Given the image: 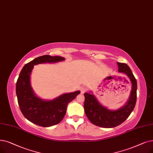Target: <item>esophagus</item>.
Wrapping results in <instances>:
<instances>
[{
	"label": "esophagus",
	"mask_w": 153,
	"mask_h": 153,
	"mask_svg": "<svg viewBox=\"0 0 153 153\" xmlns=\"http://www.w3.org/2000/svg\"><path fill=\"white\" fill-rule=\"evenodd\" d=\"M80 91H81V94H84V93L86 91H87V89H86L85 87H81L80 88Z\"/></svg>",
	"instance_id": "esophagus-1"
}]
</instances>
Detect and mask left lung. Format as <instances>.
<instances>
[{
	"label": "left lung",
	"mask_w": 153,
	"mask_h": 153,
	"mask_svg": "<svg viewBox=\"0 0 153 153\" xmlns=\"http://www.w3.org/2000/svg\"><path fill=\"white\" fill-rule=\"evenodd\" d=\"M118 71L125 74L132 84V89L128 101L124 106L117 110L111 111L104 107L97 98L91 93H84V111L89 120L99 127L111 128L122 124L133 111L137 98V82L129 66L124 63L117 62Z\"/></svg>",
	"instance_id": "obj_1"
}]
</instances>
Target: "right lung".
I'll return each instance as SVG.
<instances>
[{
  "instance_id": "1",
  "label": "right lung",
  "mask_w": 153,
  "mask_h": 153,
  "mask_svg": "<svg viewBox=\"0 0 153 153\" xmlns=\"http://www.w3.org/2000/svg\"><path fill=\"white\" fill-rule=\"evenodd\" d=\"M60 56L44 55L26 64L20 72L16 82V95L18 104L24 116L42 127H50L60 123L66 113L68 104L80 94V91L65 93L50 101L38 97L33 91L30 76L34 65L42 63H55L63 61Z\"/></svg>"
}]
</instances>
